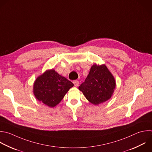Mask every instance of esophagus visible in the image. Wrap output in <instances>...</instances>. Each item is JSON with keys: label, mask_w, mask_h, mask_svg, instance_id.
Instances as JSON below:
<instances>
[{"label": "esophagus", "mask_w": 152, "mask_h": 152, "mask_svg": "<svg viewBox=\"0 0 152 152\" xmlns=\"http://www.w3.org/2000/svg\"><path fill=\"white\" fill-rule=\"evenodd\" d=\"M73 83H74V84L75 87H78L79 86V81H77V80L73 81Z\"/></svg>", "instance_id": "esophagus-1"}]
</instances>
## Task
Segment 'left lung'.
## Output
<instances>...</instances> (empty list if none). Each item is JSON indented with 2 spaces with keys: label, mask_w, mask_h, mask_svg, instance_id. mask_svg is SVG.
I'll return each instance as SVG.
<instances>
[{
  "label": "left lung",
  "mask_w": 152,
  "mask_h": 152,
  "mask_svg": "<svg viewBox=\"0 0 152 152\" xmlns=\"http://www.w3.org/2000/svg\"><path fill=\"white\" fill-rule=\"evenodd\" d=\"M115 80L104 65H93L78 89L91 103L97 105L109 100L115 88Z\"/></svg>",
  "instance_id": "obj_1"
}]
</instances>
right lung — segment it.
<instances>
[{
    "instance_id": "1",
    "label": "right lung",
    "mask_w": 152,
    "mask_h": 152,
    "mask_svg": "<svg viewBox=\"0 0 152 152\" xmlns=\"http://www.w3.org/2000/svg\"><path fill=\"white\" fill-rule=\"evenodd\" d=\"M74 86L72 82L55 70L46 71L34 84L36 98L49 107H54L62 100L67 91Z\"/></svg>"
}]
</instances>
